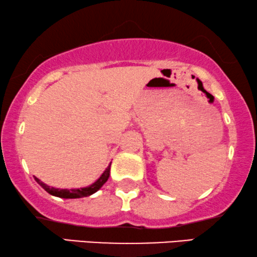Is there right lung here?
Masks as SVG:
<instances>
[{
	"label": "right lung",
	"instance_id": "1",
	"mask_svg": "<svg viewBox=\"0 0 257 257\" xmlns=\"http://www.w3.org/2000/svg\"><path fill=\"white\" fill-rule=\"evenodd\" d=\"M110 165L105 169V171L100 175V177H99L95 182H93L91 185H87V187L83 188H75V189H58V188L49 187L48 184H45L44 182L40 181L39 178L35 177V179L43 189L48 191V193L52 196L61 197V199H80V197H86L97 193V191L103 187L104 183L107 181V178H109L110 176Z\"/></svg>",
	"mask_w": 257,
	"mask_h": 257
}]
</instances>
